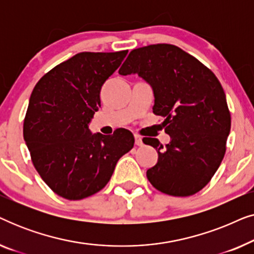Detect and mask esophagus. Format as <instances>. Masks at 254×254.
<instances>
[{"mask_svg":"<svg viewBox=\"0 0 254 254\" xmlns=\"http://www.w3.org/2000/svg\"><path fill=\"white\" fill-rule=\"evenodd\" d=\"M135 144L136 145H142L143 144V142H142V137L140 136V135H135Z\"/></svg>","mask_w":254,"mask_h":254,"instance_id":"obj_1","label":"esophagus"}]
</instances>
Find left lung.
<instances>
[{
	"mask_svg": "<svg viewBox=\"0 0 254 254\" xmlns=\"http://www.w3.org/2000/svg\"><path fill=\"white\" fill-rule=\"evenodd\" d=\"M119 74H137L152 86V112L164 118L165 133L171 136L165 148L157 138H143L158 152L157 164L147 171L149 182L172 196L199 192L221 165L230 133V111L220 81L197 59L170 44L133 50Z\"/></svg>",
	"mask_w": 254,
	"mask_h": 254,
	"instance_id": "left-lung-1",
	"label": "left lung"
}]
</instances>
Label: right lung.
<instances>
[{
	"label": "right lung",
	"instance_id": "1",
	"mask_svg": "<svg viewBox=\"0 0 254 254\" xmlns=\"http://www.w3.org/2000/svg\"><path fill=\"white\" fill-rule=\"evenodd\" d=\"M127 53L82 52L55 65L34 86L24 140L38 173L64 199L81 200L103 190L121 156L134 147L128 129L105 136L88 127L100 107V89Z\"/></svg>",
	"mask_w": 254,
	"mask_h": 254
}]
</instances>
